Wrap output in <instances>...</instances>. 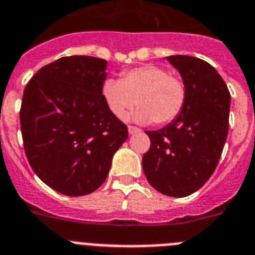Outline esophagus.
<instances>
[{
	"label": "esophagus",
	"instance_id": "obj_1",
	"mask_svg": "<svg viewBox=\"0 0 255 255\" xmlns=\"http://www.w3.org/2000/svg\"><path fill=\"white\" fill-rule=\"evenodd\" d=\"M137 132H140V129L137 127H133V126H129V127H128V133L129 134H134L137 133Z\"/></svg>",
	"mask_w": 255,
	"mask_h": 255
}]
</instances>
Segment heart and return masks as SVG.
Wrapping results in <instances>:
<instances>
[{"mask_svg":"<svg viewBox=\"0 0 255 255\" xmlns=\"http://www.w3.org/2000/svg\"><path fill=\"white\" fill-rule=\"evenodd\" d=\"M103 96L117 118H125L134 105L140 108L132 121L147 125H167L181 114L186 103L182 79L170 75L165 68L143 65L122 74L121 81L108 78L103 83Z\"/></svg>","mask_w":255,"mask_h":255,"instance_id":"heart-1","label":"heart"}]
</instances>
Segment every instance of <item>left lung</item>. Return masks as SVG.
Segmentation results:
<instances>
[{"label": "left lung", "mask_w": 255, "mask_h": 255, "mask_svg": "<svg viewBox=\"0 0 255 255\" xmlns=\"http://www.w3.org/2000/svg\"><path fill=\"white\" fill-rule=\"evenodd\" d=\"M165 59L181 74L187 96L174 121L158 130H145L151 145L142 168L155 190L185 198L209 180L220 161L229 133L231 95L207 61L183 55Z\"/></svg>", "instance_id": "obj_1"}]
</instances>
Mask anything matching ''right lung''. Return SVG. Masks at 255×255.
I'll return each instance as SVG.
<instances>
[{"mask_svg":"<svg viewBox=\"0 0 255 255\" xmlns=\"http://www.w3.org/2000/svg\"><path fill=\"white\" fill-rule=\"evenodd\" d=\"M108 61L66 56L45 65L24 90V149L34 173L66 196L94 192L109 174L127 126L106 105Z\"/></svg>","mask_w":255,"mask_h":255,"instance_id":"1","label":"right lung"}]
</instances>
